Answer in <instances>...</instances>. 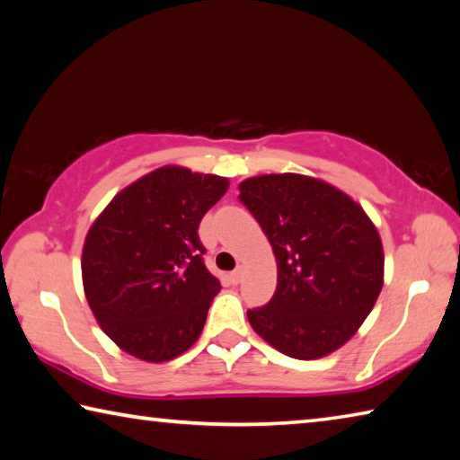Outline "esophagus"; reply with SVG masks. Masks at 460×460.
<instances>
[{"instance_id":"1","label":"esophagus","mask_w":460,"mask_h":460,"mask_svg":"<svg viewBox=\"0 0 460 460\" xmlns=\"http://www.w3.org/2000/svg\"><path fill=\"white\" fill-rule=\"evenodd\" d=\"M229 279H231V282L233 284H239L241 282V279H243V268H235V270H233L231 271V274H229Z\"/></svg>"}]
</instances>
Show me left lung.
Returning <instances> with one entry per match:
<instances>
[{
    "label": "left lung",
    "mask_w": 460,
    "mask_h": 460,
    "mask_svg": "<svg viewBox=\"0 0 460 460\" xmlns=\"http://www.w3.org/2000/svg\"><path fill=\"white\" fill-rule=\"evenodd\" d=\"M239 190L278 260L271 300L247 310L253 331L294 359L337 351L384 286L377 229L353 199L316 178L266 174Z\"/></svg>",
    "instance_id": "8db88e82"
}]
</instances>
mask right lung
<instances>
[{
    "label": "right lung",
    "instance_id": "obj_1",
    "mask_svg": "<svg viewBox=\"0 0 460 460\" xmlns=\"http://www.w3.org/2000/svg\"><path fill=\"white\" fill-rule=\"evenodd\" d=\"M227 189V178L166 166L121 190L93 223L84 294L126 353L170 361L199 339L221 288L205 266L199 225Z\"/></svg>",
    "mask_w": 460,
    "mask_h": 460
}]
</instances>
